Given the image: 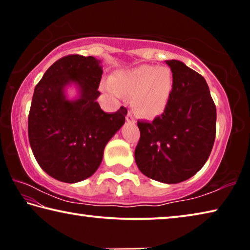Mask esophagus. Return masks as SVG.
I'll use <instances>...</instances> for the list:
<instances>
[{
  "label": "esophagus",
  "mask_w": 250,
  "mask_h": 250,
  "mask_svg": "<svg viewBox=\"0 0 250 250\" xmlns=\"http://www.w3.org/2000/svg\"><path fill=\"white\" fill-rule=\"evenodd\" d=\"M125 119H126V121L129 122V124H134V122H135V117H134V115L131 111L128 112V115H126Z\"/></svg>",
  "instance_id": "obj_1"
}]
</instances>
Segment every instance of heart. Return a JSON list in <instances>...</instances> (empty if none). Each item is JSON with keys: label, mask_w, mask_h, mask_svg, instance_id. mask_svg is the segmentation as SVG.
Here are the masks:
<instances>
[{"label": "heart", "mask_w": 250, "mask_h": 250, "mask_svg": "<svg viewBox=\"0 0 250 250\" xmlns=\"http://www.w3.org/2000/svg\"><path fill=\"white\" fill-rule=\"evenodd\" d=\"M104 89L116 97H133V107L141 116L154 118L167 108L173 89V75L167 67L142 65L115 74Z\"/></svg>", "instance_id": "heart-1"}]
</instances>
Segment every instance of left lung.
Segmentation results:
<instances>
[{
  "mask_svg": "<svg viewBox=\"0 0 250 250\" xmlns=\"http://www.w3.org/2000/svg\"><path fill=\"white\" fill-rule=\"evenodd\" d=\"M173 89L167 108L153 121H138L135 163L152 180L175 184L206 163L216 134V107L206 80L180 61H167Z\"/></svg>",
  "mask_w": 250,
  "mask_h": 250,
  "instance_id": "left-lung-1",
  "label": "left lung"
}]
</instances>
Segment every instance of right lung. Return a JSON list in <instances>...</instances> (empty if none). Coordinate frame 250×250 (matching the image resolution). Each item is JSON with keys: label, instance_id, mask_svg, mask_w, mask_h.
<instances>
[{"label": "right lung", "instance_id": "1", "mask_svg": "<svg viewBox=\"0 0 250 250\" xmlns=\"http://www.w3.org/2000/svg\"><path fill=\"white\" fill-rule=\"evenodd\" d=\"M101 75L99 59L68 55L46 70L34 90L29 145L40 167L61 182L77 183L94 174L105 145L125 124V107L107 113L97 103ZM70 82L77 83L81 91L73 102L63 94Z\"/></svg>", "mask_w": 250, "mask_h": 250}]
</instances>
